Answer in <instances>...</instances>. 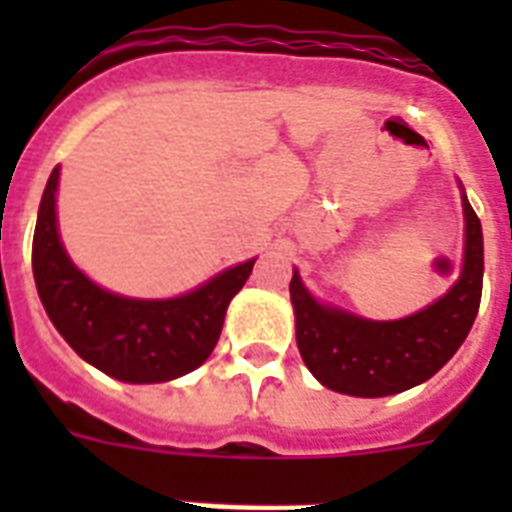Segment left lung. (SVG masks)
<instances>
[{
    "label": "left lung",
    "instance_id": "1",
    "mask_svg": "<svg viewBox=\"0 0 512 512\" xmlns=\"http://www.w3.org/2000/svg\"><path fill=\"white\" fill-rule=\"evenodd\" d=\"M465 263L457 284L425 311L398 321H369L319 305L292 273L297 348L321 385L348 396H393L430 380L457 353L476 321L484 287L481 220L462 196Z\"/></svg>",
    "mask_w": 512,
    "mask_h": 512
}]
</instances>
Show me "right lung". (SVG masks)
<instances>
[{"instance_id": "add662e5", "label": "right lung", "mask_w": 512, "mask_h": 512, "mask_svg": "<svg viewBox=\"0 0 512 512\" xmlns=\"http://www.w3.org/2000/svg\"><path fill=\"white\" fill-rule=\"evenodd\" d=\"M55 167L36 217L31 265L44 311L71 348L122 382H167L193 372L217 345L231 297L255 260L228 268L196 292L172 300H132L92 284L60 244Z\"/></svg>"}]
</instances>
